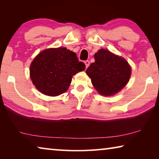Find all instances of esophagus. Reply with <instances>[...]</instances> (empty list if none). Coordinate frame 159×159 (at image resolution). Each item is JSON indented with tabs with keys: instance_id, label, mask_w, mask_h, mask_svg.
<instances>
[{
	"instance_id": "1",
	"label": "esophagus",
	"mask_w": 159,
	"mask_h": 159,
	"mask_svg": "<svg viewBox=\"0 0 159 159\" xmlns=\"http://www.w3.org/2000/svg\"><path fill=\"white\" fill-rule=\"evenodd\" d=\"M84 63H85V67H86V69H87L88 67L89 66V65H90V61H88V60H86V61H84Z\"/></svg>"
}]
</instances>
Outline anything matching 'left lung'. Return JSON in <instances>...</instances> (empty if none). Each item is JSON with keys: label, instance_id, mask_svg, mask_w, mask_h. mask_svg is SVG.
Instances as JSON below:
<instances>
[{"label": "left lung", "instance_id": "obj_1", "mask_svg": "<svg viewBox=\"0 0 159 159\" xmlns=\"http://www.w3.org/2000/svg\"><path fill=\"white\" fill-rule=\"evenodd\" d=\"M95 61L86 70L95 89L101 95H113L128 82L131 68L124 59L101 49L95 54Z\"/></svg>", "mask_w": 159, "mask_h": 159}]
</instances>
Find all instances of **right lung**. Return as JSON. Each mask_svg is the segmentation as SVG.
<instances>
[{
	"label": "right lung",
	"mask_w": 159,
	"mask_h": 159,
	"mask_svg": "<svg viewBox=\"0 0 159 159\" xmlns=\"http://www.w3.org/2000/svg\"><path fill=\"white\" fill-rule=\"evenodd\" d=\"M85 69L76 54L66 48H50L38 55L30 66L34 85L43 94L57 96L68 90L72 76Z\"/></svg>",
	"instance_id": "obj_1"
}]
</instances>
